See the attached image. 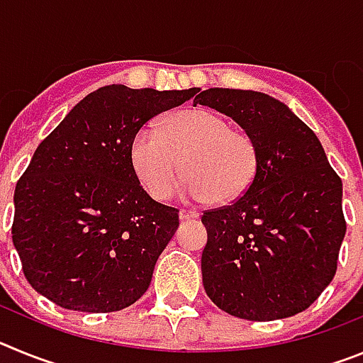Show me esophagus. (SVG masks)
<instances>
[{"instance_id": "34e87169", "label": "esophagus", "mask_w": 363, "mask_h": 363, "mask_svg": "<svg viewBox=\"0 0 363 363\" xmlns=\"http://www.w3.org/2000/svg\"><path fill=\"white\" fill-rule=\"evenodd\" d=\"M198 216H200V214H198L196 211H189V209L179 211V220H194V218Z\"/></svg>"}]
</instances>
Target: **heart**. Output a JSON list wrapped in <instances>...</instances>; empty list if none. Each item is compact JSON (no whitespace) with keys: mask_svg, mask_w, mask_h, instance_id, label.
Listing matches in <instances>:
<instances>
[{"mask_svg":"<svg viewBox=\"0 0 363 363\" xmlns=\"http://www.w3.org/2000/svg\"><path fill=\"white\" fill-rule=\"evenodd\" d=\"M129 154L140 184L160 201L174 192L185 169L189 196L233 203L255 185L262 163L255 138L205 108L174 112L158 130L140 129Z\"/></svg>","mask_w":363,"mask_h":363,"instance_id":"b5f03b06","label":"heart"}]
</instances>
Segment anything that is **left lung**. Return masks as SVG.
I'll return each instance as SVG.
<instances>
[{
  "label": "left lung",
  "mask_w": 363,
  "mask_h": 363,
  "mask_svg": "<svg viewBox=\"0 0 363 363\" xmlns=\"http://www.w3.org/2000/svg\"><path fill=\"white\" fill-rule=\"evenodd\" d=\"M194 104L233 118L255 138L262 162L245 196L203 211L205 293L221 311L251 322L306 311L338 265L347 229L342 179L316 134L278 99L207 89Z\"/></svg>",
  "instance_id": "obj_1"
}]
</instances>
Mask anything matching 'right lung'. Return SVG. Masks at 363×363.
Listing matches in <instances>:
<instances>
[{
  "label": "right lung",
  "mask_w": 363,
  "mask_h": 363,
  "mask_svg": "<svg viewBox=\"0 0 363 363\" xmlns=\"http://www.w3.org/2000/svg\"><path fill=\"white\" fill-rule=\"evenodd\" d=\"M194 94L101 86L38 145L16 184L12 221L23 274L38 293L63 309L112 313L149 289L178 209L143 191L129 147L150 118Z\"/></svg>",
  "instance_id": "obj_1"
}]
</instances>
